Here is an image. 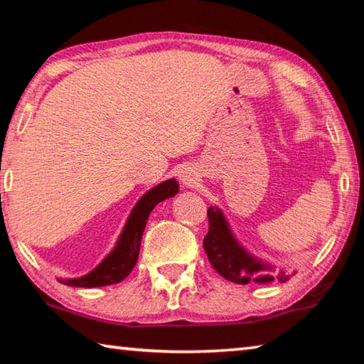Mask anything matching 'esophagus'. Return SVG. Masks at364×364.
I'll list each match as a JSON object with an SVG mask.
<instances>
[{
  "instance_id": "obj_1",
  "label": "esophagus",
  "mask_w": 364,
  "mask_h": 364,
  "mask_svg": "<svg viewBox=\"0 0 364 364\" xmlns=\"http://www.w3.org/2000/svg\"><path fill=\"white\" fill-rule=\"evenodd\" d=\"M180 180L184 186H194L196 181L199 180V173H197V170L194 167H186L181 171Z\"/></svg>"
}]
</instances>
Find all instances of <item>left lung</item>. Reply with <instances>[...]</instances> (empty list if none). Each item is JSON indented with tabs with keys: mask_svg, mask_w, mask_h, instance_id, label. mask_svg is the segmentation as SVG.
I'll return each instance as SVG.
<instances>
[{
	"mask_svg": "<svg viewBox=\"0 0 364 364\" xmlns=\"http://www.w3.org/2000/svg\"><path fill=\"white\" fill-rule=\"evenodd\" d=\"M207 217L208 232L204 237V250L208 262L212 263L218 274L228 281L236 282V284H249L250 281L258 282V284H267V282L273 281H289L291 274L282 269L276 274L269 273L268 269H271V267L252 257L234 239L228 221L217 207L208 208Z\"/></svg>",
	"mask_w": 364,
	"mask_h": 364,
	"instance_id": "1",
	"label": "left lung"
}]
</instances>
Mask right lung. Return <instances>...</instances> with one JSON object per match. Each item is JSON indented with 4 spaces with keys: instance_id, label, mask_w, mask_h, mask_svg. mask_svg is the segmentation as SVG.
Here are the masks:
<instances>
[{
    "instance_id": "obj_1",
    "label": "right lung",
    "mask_w": 364,
    "mask_h": 364,
    "mask_svg": "<svg viewBox=\"0 0 364 364\" xmlns=\"http://www.w3.org/2000/svg\"><path fill=\"white\" fill-rule=\"evenodd\" d=\"M178 189L180 186L175 180H167L147 191L132 210L114 250L91 273L82 276V278L65 279L60 282L73 287H101L117 284V282L125 279L138 262L141 239H143V231L152 208L159 202L173 197Z\"/></svg>"
}]
</instances>
